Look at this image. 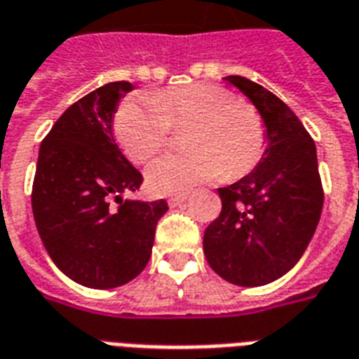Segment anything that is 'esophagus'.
<instances>
[{"label": "esophagus", "instance_id": "obj_1", "mask_svg": "<svg viewBox=\"0 0 359 359\" xmlns=\"http://www.w3.org/2000/svg\"><path fill=\"white\" fill-rule=\"evenodd\" d=\"M185 200H187V194H177V196L168 198V205H170V208H177V205H182Z\"/></svg>", "mask_w": 359, "mask_h": 359}]
</instances>
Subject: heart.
Masks as SVG:
<instances>
[{
    "label": "heart",
    "instance_id": "1",
    "mask_svg": "<svg viewBox=\"0 0 359 359\" xmlns=\"http://www.w3.org/2000/svg\"><path fill=\"white\" fill-rule=\"evenodd\" d=\"M172 128H189V151L151 163L146 182L151 193L183 194L200 183L239 180L256 168L265 151V124L248 103L217 85L193 83L168 88L151 100L126 102L114 118L122 150L146 163L168 142Z\"/></svg>",
    "mask_w": 359,
    "mask_h": 359
}]
</instances>
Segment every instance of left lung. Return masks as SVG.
<instances>
[{
	"mask_svg": "<svg viewBox=\"0 0 359 359\" xmlns=\"http://www.w3.org/2000/svg\"><path fill=\"white\" fill-rule=\"evenodd\" d=\"M224 79L256 107L266 142L254 170L219 189L222 211L203 233V254L226 282L259 287L287 274L302 257L325 194L317 150L297 114L246 77Z\"/></svg>",
	"mask_w": 359,
	"mask_h": 359,
	"instance_id": "obj_1",
	"label": "left lung"
}]
</instances>
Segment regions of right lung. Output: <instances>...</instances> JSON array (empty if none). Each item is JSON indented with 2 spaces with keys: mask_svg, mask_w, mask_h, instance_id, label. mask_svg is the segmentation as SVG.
<instances>
[{
  "mask_svg": "<svg viewBox=\"0 0 359 359\" xmlns=\"http://www.w3.org/2000/svg\"><path fill=\"white\" fill-rule=\"evenodd\" d=\"M130 81L107 83L66 109L39 151L34 224L57 269L90 289H113L144 271L165 200L124 198L142 174L120 151L113 120ZM119 203L112 205V200Z\"/></svg>",
  "mask_w": 359,
  "mask_h": 359,
  "instance_id": "right-lung-1",
  "label": "right lung"
}]
</instances>
